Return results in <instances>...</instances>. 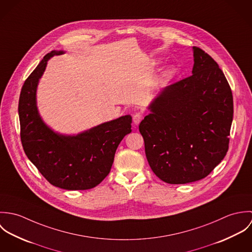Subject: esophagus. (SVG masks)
Wrapping results in <instances>:
<instances>
[{"instance_id":"esophagus-1","label":"esophagus","mask_w":252,"mask_h":252,"mask_svg":"<svg viewBox=\"0 0 252 252\" xmlns=\"http://www.w3.org/2000/svg\"><path fill=\"white\" fill-rule=\"evenodd\" d=\"M143 117H144L143 113H141V112H137V113H136V114H134V116H133V121H134V123H135L136 125L140 124V122L143 120Z\"/></svg>"}]
</instances>
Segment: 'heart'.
I'll return each instance as SVG.
<instances>
[{"label":"heart","instance_id":"heart-1","mask_svg":"<svg viewBox=\"0 0 252 252\" xmlns=\"http://www.w3.org/2000/svg\"><path fill=\"white\" fill-rule=\"evenodd\" d=\"M170 72H167V73H166V74H165V76H168V75H169V74H170Z\"/></svg>","mask_w":252,"mask_h":252}]
</instances>
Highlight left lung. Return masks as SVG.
<instances>
[{"label": "left lung", "mask_w": 252, "mask_h": 252, "mask_svg": "<svg viewBox=\"0 0 252 252\" xmlns=\"http://www.w3.org/2000/svg\"><path fill=\"white\" fill-rule=\"evenodd\" d=\"M192 74L167 86L140 123L153 173L170 184L202 180L229 147L233 95L216 61L193 46Z\"/></svg>", "instance_id": "obj_1"}]
</instances>
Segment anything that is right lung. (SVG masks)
<instances>
[{
    "instance_id": "1",
    "label": "right lung",
    "mask_w": 252,
    "mask_h": 252,
    "mask_svg": "<svg viewBox=\"0 0 252 252\" xmlns=\"http://www.w3.org/2000/svg\"><path fill=\"white\" fill-rule=\"evenodd\" d=\"M63 53H47L25 80L18 104L20 138L27 157L49 183L66 190H86L108 176L118 144L132 131V117L124 115L75 136L49 128L36 108V87L47 61Z\"/></svg>"
}]
</instances>
